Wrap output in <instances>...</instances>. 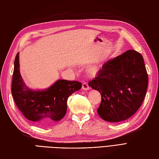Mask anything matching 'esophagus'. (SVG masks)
<instances>
[{
  "label": "esophagus",
  "mask_w": 159,
  "mask_h": 159,
  "mask_svg": "<svg viewBox=\"0 0 159 159\" xmlns=\"http://www.w3.org/2000/svg\"><path fill=\"white\" fill-rule=\"evenodd\" d=\"M82 89L84 90H90V87H89L87 83L84 82L82 84Z\"/></svg>",
  "instance_id": "esophagus-1"
}]
</instances>
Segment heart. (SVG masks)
Instances as JSON below:
<instances>
[{
	"label": "heart",
	"instance_id": "obj_1",
	"mask_svg": "<svg viewBox=\"0 0 159 159\" xmlns=\"http://www.w3.org/2000/svg\"><path fill=\"white\" fill-rule=\"evenodd\" d=\"M98 72V69L97 68H92V69H90V74L93 76H94L97 74Z\"/></svg>",
	"mask_w": 159,
	"mask_h": 159
}]
</instances>
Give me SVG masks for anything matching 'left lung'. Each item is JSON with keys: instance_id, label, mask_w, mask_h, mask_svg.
Masks as SVG:
<instances>
[{"instance_id": "1", "label": "left lung", "mask_w": 159, "mask_h": 159, "mask_svg": "<svg viewBox=\"0 0 159 159\" xmlns=\"http://www.w3.org/2000/svg\"><path fill=\"white\" fill-rule=\"evenodd\" d=\"M148 74L140 53L129 50L104 63L89 86L101 94L97 113L104 121L119 122L131 117L144 101Z\"/></svg>"}]
</instances>
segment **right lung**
<instances>
[{"label": "right lung", "mask_w": 159, "mask_h": 159, "mask_svg": "<svg viewBox=\"0 0 159 159\" xmlns=\"http://www.w3.org/2000/svg\"><path fill=\"white\" fill-rule=\"evenodd\" d=\"M82 88L77 81L58 80L45 90H32L25 84L19 71V52L15 57L11 92L15 102L24 117L35 124L47 126L64 117L67 100Z\"/></svg>", "instance_id": "add662e5"}]
</instances>
